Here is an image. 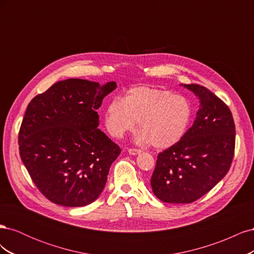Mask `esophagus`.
Wrapping results in <instances>:
<instances>
[{"label": "esophagus", "mask_w": 254, "mask_h": 254, "mask_svg": "<svg viewBox=\"0 0 254 254\" xmlns=\"http://www.w3.org/2000/svg\"><path fill=\"white\" fill-rule=\"evenodd\" d=\"M128 152L130 153V155H137V153L141 152V149H137V148H129L128 149Z\"/></svg>", "instance_id": "esophagus-1"}]
</instances>
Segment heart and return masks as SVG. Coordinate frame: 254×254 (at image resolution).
<instances>
[{
    "label": "heart",
    "mask_w": 254,
    "mask_h": 254,
    "mask_svg": "<svg viewBox=\"0 0 254 254\" xmlns=\"http://www.w3.org/2000/svg\"><path fill=\"white\" fill-rule=\"evenodd\" d=\"M193 118L189 99L172 91L153 87H135L124 98L114 97L106 107L105 123L110 134L121 137L136 125L140 143H151L164 149L180 142Z\"/></svg>",
    "instance_id": "b5f03b06"
}]
</instances>
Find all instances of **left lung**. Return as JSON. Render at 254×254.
Segmentation results:
<instances>
[{
	"label": "left lung",
	"instance_id": "left-lung-1",
	"mask_svg": "<svg viewBox=\"0 0 254 254\" xmlns=\"http://www.w3.org/2000/svg\"><path fill=\"white\" fill-rule=\"evenodd\" d=\"M184 87L200 99L197 118L172 147L158 155L150 184L153 194L168 203H190L224 178L235 149V125L229 107L200 84Z\"/></svg>",
	"mask_w": 254,
	"mask_h": 254
}]
</instances>
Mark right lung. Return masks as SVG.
<instances>
[{
    "label": "right lung",
    "mask_w": 254,
    "mask_h": 254,
    "mask_svg": "<svg viewBox=\"0 0 254 254\" xmlns=\"http://www.w3.org/2000/svg\"><path fill=\"white\" fill-rule=\"evenodd\" d=\"M117 88L78 78L61 80L27 106L19 131L23 164L41 194L64 206L96 200L119 145L97 128L96 109Z\"/></svg>",
    "instance_id": "add662e5"
}]
</instances>
